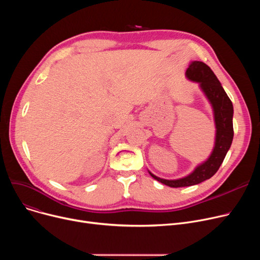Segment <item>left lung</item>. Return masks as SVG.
I'll use <instances>...</instances> for the list:
<instances>
[{
    "label": "left lung",
    "instance_id": "8db88e82",
    "mask_svg": "<svg viewBox=\"0 0 260 260\" xmlns=\"http://www.w3.org/2000/svg\"><path fill=\"white\" fill-rule=\"evenodd\" d=\"M186 77L189 80L199 82L202 90L207 94L208 99L213 105L217 128L216 142L210 158L184 178L167 180L161 179L149 173L154 179L171 187L190 186L210 179L219 170L234 137L233 104H232V101L228 97L226 92L222 88L219 80L217 79L213 71L206 63L194 61L190 63L186 70Z\"/></svg>",
    "mask_w": 260,
    "mask_h": 260
}]
</instances>
